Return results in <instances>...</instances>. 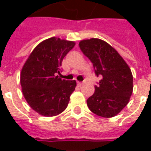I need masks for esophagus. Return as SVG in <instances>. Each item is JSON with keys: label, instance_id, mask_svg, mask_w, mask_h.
<instances>
[{"label": "esophagus", "instance_id": "1", "mask_svg": "<svg viewBox=\"0 0 151 151\" xmlns=\"http://www.w3.org/2000/svg\"><path fill=\"white\" fill-rule=\"evenodd\" d=\"M78 85L79 86H82V85H83V82H78Z\"/></svg>", "mask_w": 151, "mask_h": 151}]
</instances>
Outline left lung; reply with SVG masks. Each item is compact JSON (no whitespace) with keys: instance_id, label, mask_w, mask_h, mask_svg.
<instances>
[{"instance_id":"1","label":"left lung","mask_w":151,"mask_h":151,"mask_svg":"<svg viewBox=\"0 0 151 151\" xmlns=\"http://www.w3.org/2000/svg\"><path fill=\"white\" fill-rule=\"evenodd\" d=\"M80 49L91 61L95 74L102 79L95 93L86 100L89 109L99 116H116L133 93V74L117 51L107 42L92 38L79 43Z\"/></svg>"}]
</instances>
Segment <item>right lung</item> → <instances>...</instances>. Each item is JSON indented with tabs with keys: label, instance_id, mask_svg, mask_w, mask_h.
<instances>
[{
	"label": "right lung",
	"instance_id": "obj_1",
	"mask_svg": "<svg viewBox=\"0 0 151 151\" xmlns=\"http://www.w3.org/2000/svg\"><path fill=\"white\" fill-rule=\"evenodd\" d=\"M75 45L73 41L52 37L35 47L22 69L20 82L24 98L34 111L54 116L65 110L75 90V80L60 78L61 64Z\"/></svg>",
	"mask_w": 151,
	"mask_h": 151
}]
</instances>
